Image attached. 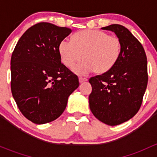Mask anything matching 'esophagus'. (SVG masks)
I'll list each match as a JSON object with an SVG mask.
<instances>
[{
	"mask_svg": "<svg viewBox=\"0 0 157 157\" xmlns=\"http://www.w3.org/2000/svg\"><path fill=\"white\" fill-rule=\"evenodd\" d=\"M87 80L88 79L86 78V77H79V82H80V83H83V82L87 81Z\"/></svg>",
	"mask_w": 157,
	"mask_h": 157,
	"instance_id": "1",
	"label": "esophagus"
}]
</instances>
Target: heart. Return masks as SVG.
<instances>
[{"label": "heart", "mask_w": 157, "mask_h": 157, "mask_svg": "<svg viewBox=\"0 0 157 157\" xmlns=\"http://www.w3.org/2000/svg\"><path fill=\"white\" fill-rule=\"evenodd\" d=\"M121 52V39L97 29H84L73 35L71 42L62 40L58 45L61 61L79 74L108 72L115 66Z\"/></svg>", "instance_id": "obj_1"}]
</instances>
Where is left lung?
I'll list each match as a JSON object with an SVG mask.
<instances>
[{"mask_svg": "<svg viewBox=\"0 0 157 157\" xmlns=\"http://www.w3.org/2000/svg\"><path fill=\"white\" fill-rule=\"evenodd\" d=\"M102 29L114 32L121 39V52L108 72L90 77V108L97 119L115 126L128 121L141 106L147 86V61L141 43L121 25Z\"/></svg>", "mask_w": 157, "mask_h": 157, "instance_id": "1", "label": "left lung"}]
</instances>
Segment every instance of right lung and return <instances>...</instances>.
Instances as JSON below:
<instances>
[{"mask_svg": "<svg viewBox=\"0 0 157 157\" xmlns=\"http://www.w3.org/2000/svg\"><path fill=\"white\" fill-rule=\"evenodd\" d=\"M72 30L42 22L20 37L10 61L11 92L21 113L38 124L57 119L78 77L61 62L58 45Z\"/></svg>", "mask_w": 157, "mask_h": 157, "instance_id": "right-lung-1", "label": "right lung"}]
</instances>
